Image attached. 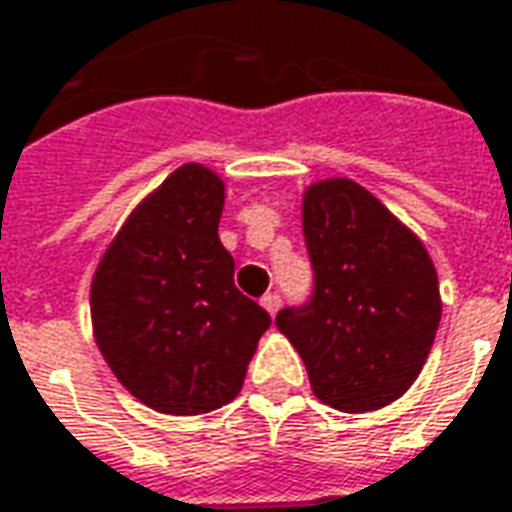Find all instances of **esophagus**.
I'll list each match as a JSON object with an SVG mask.
<instances>
[{
    "label": "esophagus",
    "mask_w": 512,
    "mask_h": 512,
    "mask_svg": "<svg viewBox=\"0 0 512 512\" xmlns=\"http://www.w3.org/2000/svg\"><path fill=\"white\" fill-rule=\"evenodd\" d=\"M262 306L267 309V315H276L278 309H281V298H278L276 292H267L262 298Z\"/></svg>",
    "instance_id": "34e87169"
}]
</instances>
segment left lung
Returning <instances> with one entry per match:
<instances>
[{"label": "left lung", "mask_w": 512, "mask_h": 512, "mask_svg": "<svg viewBox=\"0 0 512 512\" xmlns=\"http://www.w3.org/2000/svg\"><path fill=\"white\" fill-rule=\"evenodd\" d=\"M301 225L315 270L303 309H281L278 331L301 354L312 393L340 412H373L412 387L440 326L429 250L351 178L303 189Z\"/></svg>", "instance_id": "obj_1"}]
</instances>
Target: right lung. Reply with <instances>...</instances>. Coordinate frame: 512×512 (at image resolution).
<instances>
[{"mask_svg":"<svg viewBox=\"0 0 512 512\" xmlns=\"http://www.w3.org/2000/svg\"><path fill=\"white\" fill-rule=\"evenodd\" d=\"M225 181L169 172L108 242L91 278V329L119 384L150 410L203 415L234 401L270 315L234 287L222 248Z\"/></svg>","mask_w":512,"mask_h":512,"instance_id":"add662e5","label":"right lung"}]
</instances>
